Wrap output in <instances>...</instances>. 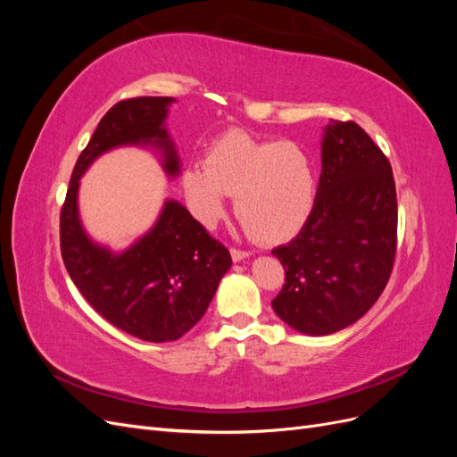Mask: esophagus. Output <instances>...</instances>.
Returning a JSON list of instances; mask_svg holds the SVG:
<instances>
[{
    "instance_id": "esophagus-1",
    "label": "esophagus",
    "mask_w": 457,
    "mask_h": 457,
    "mask_svg": "<svg viewBox=\"0 0 457 457\" xmlns=\"http://www.w3.org/2000/svg\"><path fill=\"white\" fill-rule=\"evenodd\" d=\"M230 255H232V261H242L245 257H250L252 253L250 252H244V250H238V247H230Z\"/></svg>"
}]
</instances>
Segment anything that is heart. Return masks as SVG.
I'll return each instance as SVG.
<instances>
[{"instance_id":"heart-1","label":"heart","mask_w":457,"mask_h":457,"mask_svg":"<svg viewBox=\"0 0 457 457\" xmlns=\"http://www.w3.org/2000/svg\"><path fill=\"white\" fill-rule=\"evenodd\" d=\"M204 162L188 165L181 177L187 204L202 225L213 227L223 217L228 196H234L242 225L259 242H284L307 223L316 179L299 145L228 131L205 150Z\"/></svg>"}]
</instances>
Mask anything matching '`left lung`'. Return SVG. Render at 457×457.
<instances>
[{"instance_id": "8db88e82", "label": "left lung", "mask_w": 457, "mask_h": 457, "mask_svg": "<svg viewBox=\"0 0 457 457\" xmlns=\"http://www.w3.org/2000/svg\"><path fill=\"white\" fill-rule=\"evenodd\" d=\"M391 163L354 121H331L312 212L297 237L272 250L286 270L272 309L294 329L329 336L379 299L396 253Z\"/></svg>"}]
</instances>
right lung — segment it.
<instances>
[{"mask_svg": "<svg viewBox=\"0 0 457 457\" xmlns=\"http://www.w3.org/2000/svg\"><path fill=\"white\" fill-rule=\"evenodd\" d=\"M171 103V96H137L110 108L76 162L61 210V253L79 294L104 320L150 343L175 341L200 320L232 265L230 253L175 200H165L143 238L112 253L81 227L78 188L96 158L126 145L156 146L165 173L179 175L181 163L163 128Z\"/></svg>", "mask_w": 457, "mask_h": 457, "instance_id": "add662e5", "label": "right lung"}]
</instances>
